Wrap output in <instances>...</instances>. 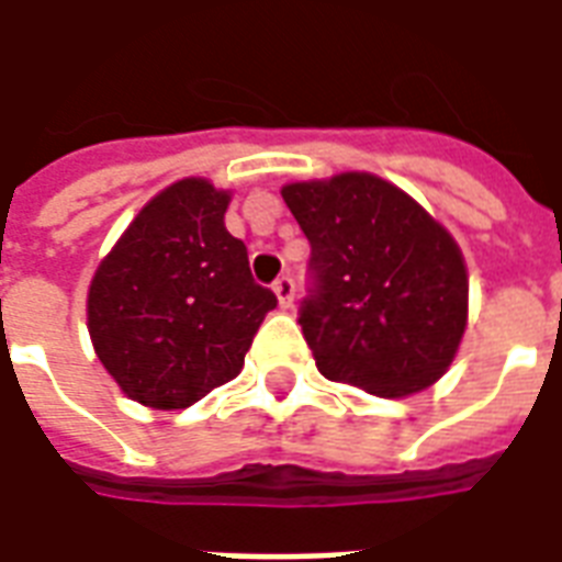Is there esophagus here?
Returning <instances> with one entry per match:
<instances>
[{
	"instance_id": "1",
	"label": "esophagus",
	"mask_w": 562,
	"mask_h": 562,
	"mask_svg": "<svg viewBox=\"0 0 562 562\" xmlns=\"http://www.w3.org/2000/svg\"><path fill=\"white\" fill-rule=\"evenodd\" d=\"M273 294H277V301H280L282 310H289L294 301V280L289 277V273H282V277H277V282H273Z\"/></svg>"
}]
</instances>
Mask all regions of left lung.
Returning a JSON list of instances; mask_svg holds the SVG:
<instances>
[{
  "instance_id": "1",
  "label": "left lung",
  "mask_w": 562,
  "mask_h": 562,
  "mask_svg": "<svg viewBox=\"0 0 562 562\" xmlns=\"http://www.w3.org/2000/svg\"><path fill=\"white\" fill-rule=\"evenodd\" d=\"M310 240L297 322L318 373L376 397L434 385L467 328V265L454 237L376 173L282 186Z\"/></svg>"
}]
</instances>
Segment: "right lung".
I'll return each mask as SVG.
<instances>
[{
	"mask_svg": "<svg viewBox=\"0 0 562 562\" xmlns=\"http://www.w3.org/2000/svg\"><path fill=\"white\" fill-rule=\"evenodd\" d=\"M232 195L186 177L144 204L90 282L87 325L132 401L186 409L244 367L277 294L225 228Z\"/></svg>",
	"mask_w": 562,
	"mask_h": 562,
	"instance_id": "add662e5",
	"label": "right lung"
}]
</instances>
